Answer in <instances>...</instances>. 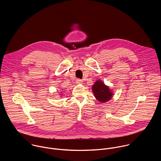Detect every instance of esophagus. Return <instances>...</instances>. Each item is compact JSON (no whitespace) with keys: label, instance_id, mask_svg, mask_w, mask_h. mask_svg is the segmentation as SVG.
Listing matches in <instances>:
<instances>
[{"label":"esophagus","instance_id":"esophagus-1","mask_svg":"<svg viewBox=\"0 0 161 161\" xmlns=\"http://www.w3.org/2000/svg\"><path fill=\"white\" fill-rule=\"evenodd\" d=\"M76 82H77V83H78V84H82V82H83V81H82V80H80V79H77Z\"/></svg>","mask_w":161,"mask_h":161}]
</instances>
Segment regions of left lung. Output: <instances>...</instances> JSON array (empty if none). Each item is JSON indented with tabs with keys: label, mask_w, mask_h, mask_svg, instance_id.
<instances>
[{
	"label": "left lung",
	"mask_w": 161,
	"mask_h": 161,
	"mask_svg": "<svg viewBox=\"0 0 161 161\" xmlns=\"http://www.w3.org/2000/svg\"><path fill=\"white\" fill-rule=\"evenodd\" d=\"M92 90L96 100L101 103L107 102L114 95L112 89L105 84L102 80H97L92 85Z\"/></svg>",
	"instance_id": "1"
}]
</instances>
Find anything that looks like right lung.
<instances>
[{"mask_svg":"<svg viewBox=\"0 0 161 161\" xmlns=\"http://www.w3.org/2000/svg\"><path fill=\"white\" fill-rule=\"evenodd\" d=\"M60 94H61V95H63V93H60Z\"/></svg>","mask_w":161,"mask_h":161,"instance_id":"obj_1","label":"right lung"}]
</instances>
